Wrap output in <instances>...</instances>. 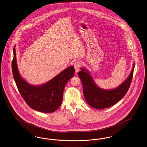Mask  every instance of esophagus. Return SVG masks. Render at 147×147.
<instances>
[{
    "mask_svg": "<svg viewBox=\"0 0 147 147\" xmlns=\"http://www.w3.org/2000/svg\"><path fill=\"white\" fill-rule=\"evenodd\" d=\"M81 65H82V63L80 61H77L74 63V67L75 68V70L76 73H77L79 71L80 68L81 67Z\"/></svg>",
    "mask_w": 147,
    "mask_h": 147,
    "instance_id": "obj_1",
    "label": "esophagus"
}]
</instances>
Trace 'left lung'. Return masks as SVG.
Listing matches in <instances>:
<instances>
[{
  "label": "left lung",
  "mask_w": 147,
  "mask_h": 147,
  "mask_svg": "<svg viewBox=\"0 0 147 147\" xmlns=\"http://www.w3.org/2000/svg\"><path fill=\"white\" fill-rule=\"evenodd\" d=\"M133 65L131 72L128 78L115 89L105 90L99 88L94 83L90 73L84 69L81 68L78 76L82 81L83 91L86 101L91 107L97 109L110 107L120 101L130 86L134 69Z\"/></svg>",
  "instance_id": "obj_1"
}]
</instances>
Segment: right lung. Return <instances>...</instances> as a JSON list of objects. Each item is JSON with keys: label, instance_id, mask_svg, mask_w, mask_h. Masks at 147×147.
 Masks as SVG:
<instances>
[{"label": "right lung", "instance_id": "add662e5", "mask_svg": "<svg viewBox=\"0 0 147 147\" xmlns=\"http://www.w3.org/2000/svg\"><path fill=\"white\" fill-rule=\"evenodd\" d=\"M13 54L11 61L13 78L19 92L26 103L33 110L41 113H50L56 111L61 105L66 84L74 77V67L67 68L43 85L33 86L23 79L18 72L15 46Z\"/></svg>", "mask_w": 147, "mask_h": 147}]
</instances>
